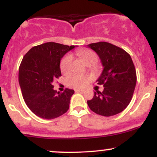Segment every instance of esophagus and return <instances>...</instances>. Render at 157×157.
<instances>
[{"label": "esophagus", "instance_id": "obj_1", "mask_svg": "<svg viewBox=\"0 0 157 157\" xmlns=\"http://www.w3.org/2000/svg\"><path fill=\"white\" fill-rule=\"evenodd\" d=\"M84 90H75V92H77V93H82V92H83Z\"/></svg>", "mask_w": 157, "mask_h": 157}]
</instances>
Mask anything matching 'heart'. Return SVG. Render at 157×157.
<instances>
[{"label": "heart", "mask_w": 157, "mask_h": 157, "mask_svg": "<svg viewBox=\"0 0 157 157\" xmlns=\"http://www.w3.org/2000/svg\"><path fill=\"white\" fill-rule=\"evenodd\" d=\"M77 54L81 58L82 60L88 66L93 65L98 60L96 53L91 49H80L77 52ZM72 62V56L67 54L62 59L60 62V70L62 74L69 73L71 70V65ZM91 80L90 76L80 75V74H74L70 76L67 79V84L71 87L75 89H81L86 86V84Z\"/></svg>", "instance_id": "obj_1"}]
</instances>
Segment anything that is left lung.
<instances>
[{"mask_svg":"<svg viewBox=\"0 0 157 157\" xmlns=\"http://www.w3.org/2000/svg\"><path fill=\"white\" fill-rule=\"evenodd\" d=\"M88 47L98 54L104 67L97 80L104 90L94 92L87 104L97 114H117L130 103L136 85V71L132 58L124 49L108 42L93 43Z\"/></svg>","mask_w":157,"mask_h":157,"instance_id":"obj_1","label":"left lung"}]
</instances>
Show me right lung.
Masks as SVG:
<instances>
[{"instance_id":"right-lung-1","label":"right lung","mask_w":157,"mask_h":157,"mask_svg":"<svg viewBox=\"0 0 157 157\" xmlns=\"http://www.w3.org/2000/svg\"><path fill=\"white\" fill-rule=\"evenodd\" d=\"M74 47L48 42L32 47L23 57L19 70V85L25 104L39 117L52 120L68 110L74 90L57 92L52 83L62 76L61 59Z\"/></svg>"}]
</instances>
